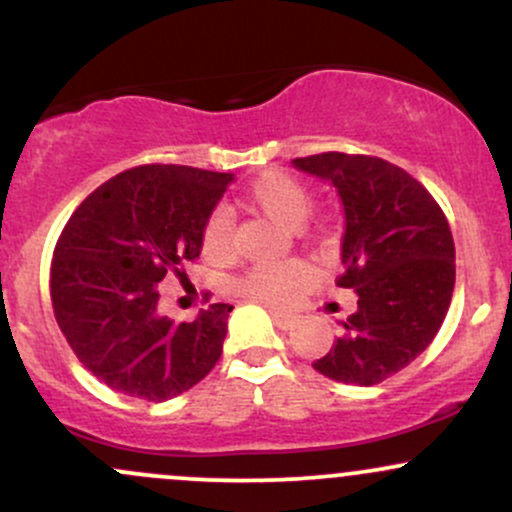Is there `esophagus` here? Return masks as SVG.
Returning a JSON list of instances; mask_svg holds the SVG:
<instances>
[{"instance_id":"34e87169","label":"esophagus","mask_w":512,"mask_h":512,"mask_svg":"<svg viewBox=\"0 0 512 512\" xmlns=\"http://www.w3.org/2000/svg\"><path fill=\"white\" fill-rule=\"evenodd\" d=\"M269 313H272V320L276 322V327H279V330H291V327L296 325V315L281 313V310H269Z\"/></svg>"}]
</instances>
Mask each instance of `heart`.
I'll return each mask as SVG.
<instances>
[{
    "label": "heart",
    "mask_w": 512,
    "mask_h": 512,
    "mask_svg": "<svg viewBox=\"0 0 512 512\" xmlns=\"http://www.w3.org/2000/svg\"><path fill=\"white\" fill-rule=\"evenodd\" d=\"M240 202L255 214L267 216L279 226L296 231L317 243L334 240V223H305L313 211V190L298 175L286 170H264L250 182ZM199 252L209 264H226L233 257V223L226 214H211L199 233ZM310 281V269L301 260L264 262L250 267L236 279V289L252 301L289 305Z\"/></svg>",
    "instance_id": "heart-1"
}]
</instances>
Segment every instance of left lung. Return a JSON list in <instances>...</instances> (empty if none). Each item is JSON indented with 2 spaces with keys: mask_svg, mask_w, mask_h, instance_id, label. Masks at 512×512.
Masks as SVG:
<instances>
[{
  "mask_svg": "<svg viewBox=\"0 0 512 512\" xmlns=\"http://www.w3.org/2000/svg\"><path fill=\"white\" fill-rule=\"evenodd\" d=\"M293 166L332 180L346 233L337 286L356 310L313 368L346 385H378L433 342L455 289V243L443 209L419 180L378 156L325 154Z\"/></svg>",
  "mask_w": 512,
  "mask_h": 512,
  "instance_id": "obj_1",
  "label": "left lung"
}]
</instances>
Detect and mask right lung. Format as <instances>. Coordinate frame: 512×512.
Segmentation results:
<instances>
[{"label":"right lung","instance_id":"add662e5","mask_svg":"<svg viewBox=\"0 0 512 512\" xmlns=\"http://www.w3.org/2000/svg\"><path fill=\"white\" fill-rule=\"evenodd\" d=\"M231 173L146 163L117 173L64 223L50 264L55 320L72 351L110 390L163 402L221 358L233 305L195 322L158 315V281L199 257V233Z\"/></svg>","mask_w":512,"mask_h":512}]
</instances>
